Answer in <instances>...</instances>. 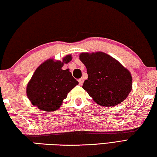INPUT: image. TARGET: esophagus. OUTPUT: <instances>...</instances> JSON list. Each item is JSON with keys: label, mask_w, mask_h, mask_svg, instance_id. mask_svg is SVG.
Returning a JSON list of instances; mask_svg holds the SVG:
<instances>
[{"label": "esophagus", "mask_w": 157, "mask_h": 157, "mask_svg": "<svg viewBox=\"0 0 157 157\" xmlns=\"http://www.w3.org/2000/svg\"><path fill=\"white\" fill-rule=\"evenodd\" d=\"M83 82H84V78H81L78 79V82H79V85H82V83H83Z\"/></svg>", "instance_id": "1"}]
</instances>
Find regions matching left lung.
I'll return each instance as SVG.
<instances>
[{
  "mask_svg": "<svg viewBox=\"0 0 157 157\" xmlns=\"http://www.w3.org/2000/svg\"><path fill=\"white\" fill-rule=\"evenodd\" d=\"M79 59L87 68L88 78L82 85L94 102L112 106L123 102L131 91L130 71L119 61L103 52H82Z\"/></svg>",
  "mask_w": 157,
  "mask_h": 157,
  "instance_id": "left-lung-1",
  "label": "left lung"
}]
</instances>
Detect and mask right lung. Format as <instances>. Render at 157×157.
Instances as JSON below:
<instances>
[{
	"label": "right lung",
	"mask_w": 157,
	"mask_h": 157,
	"mask_svg": "<svg viewBox=\"0 0 157 157\" xmlns=\"http://www.w3.org/2000/svg\"><path fill=\"white\" fill-rule=\"evenodd\" d=\"M72 59L71 55L64 57L62 61L49 59L35 70L26 91L33 105L44 111L60 108L67 94L78 84L69 69L62 70L63 65Z\"/></svg>",
	"instance_id": "right-lung-1"
}]
</instances>
